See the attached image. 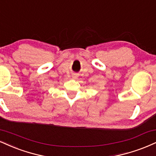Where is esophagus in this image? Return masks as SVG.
<instances>
[{"mask_svg": "<svg viewBox=\"0 0 156 156\" xmlns=\"http://www.w3.org/2000/svg\"><path fill=\"white\" fill-rule=\"evenodd\" d=\"M73 78H76V75H73Z\"/></svg>", "mask_w": 156, "mask_h": 156, "instance_id": "34e87169", "label": "esophagus"}]
</instances>
